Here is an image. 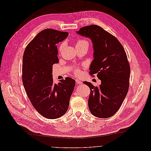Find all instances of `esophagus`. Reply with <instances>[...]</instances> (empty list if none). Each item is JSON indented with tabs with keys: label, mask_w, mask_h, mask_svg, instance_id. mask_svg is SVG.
I'll return each mask as SVG.
<instances>
[{
	"label": "esophagus",
	"mask_w": 151,
	"mask_h": 151,
	"mask_svg": "<svg viewBox=\"0 0 151 151\" xmlns=\"http://www.w3.org/2000/svg\"><path fill=\"white\" fill-rule=\"evenodd\" d=\"M76 83H77V85H79V84H82L83 82H82V81H80L79 79H76Z\"/></svg>",
	"instance_id": "obj_1"
}]
</instances>
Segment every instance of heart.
Segmentation results:
<instances>
[{"mask_svg":"<svg viewBox=\"0 0 151 151\" xmlns=\"http://www.w3.org/2000/svg\"><path fill=\"white\" fill-rule=\"evenodd\" d=\"M84 43H88V42H87V41H85V40H80V41H77V42H76V46L79 45V44H84ZM62 47H63V45H61V46H60V49H62ZM75 73H76L77 75H79V74L81 73V71H80L79 70H76Z\"/></svg>","mask_w":151,"mask_h":151,"instance_id":"heart-1","label":"heart"}]
</instances>
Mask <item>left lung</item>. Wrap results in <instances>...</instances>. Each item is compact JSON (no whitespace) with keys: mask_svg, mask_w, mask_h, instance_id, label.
Here are the masks:
<instances>
[{"mask_svg":"<svg viewBox=\"0 0 151 151\" xmlns=\"http://www.w3.org/2000/svg\"><path fill=\"white\" fill-rule=\"evenodd\" d=\"M76 33L91 40L94 52L90 74H97L101 81L98 86L83 82L91 90L88 107L96 117H111L119 109L129 90L130 69L124 49L98 25L85 26Z\"/></svg>","mask_w":151,"mask_h":151,"instance_id":"obj_1","label":"left lung"}]
</instances>
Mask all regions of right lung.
<instances>
[{"mask_svg": "<svg viewBox=\"0 0 151 151\" xmlns=\"http://www.w3.org/2000/svg\"><path fill=\"white\" fill-rule=\"evenodd\" d=\"M68 32L47 29L40 32L26 47L22 60V82L33 107L42 116L57 119L69 107L75 80L66 77L56 84L53 81L52 66L58 63L57 44Z\"/></svg>", "mask_w": 151, "mask_h": 151, "instance_id": "1", "label": "right lung"}]
</instances>
